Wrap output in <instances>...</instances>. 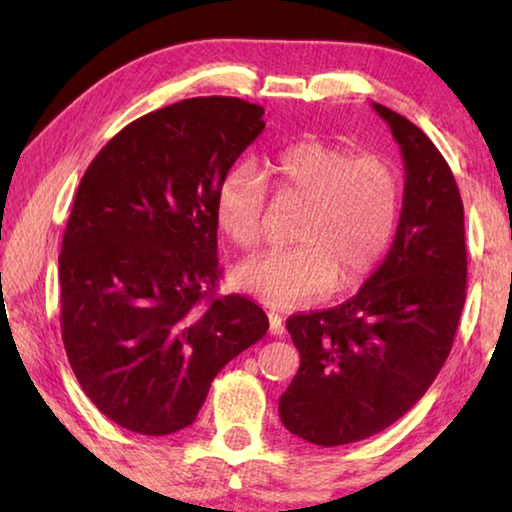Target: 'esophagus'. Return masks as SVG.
<instances>
[{"mask_svg": "<svg viewBox=\"0 0 512 512\" xmlns=\"http://www.w3.org/2000/svg\"><path fill=\"white\" fill-rule=\"evenodd\" d=\"M268 329H271L273 336H282L284 334V323H282V316L277 314V311H268Z\"/></svg>", "mask_w": 512, "mask_h": 512, "instance_id": "esophagus-1", "label": "esophagus"}]
</instances>
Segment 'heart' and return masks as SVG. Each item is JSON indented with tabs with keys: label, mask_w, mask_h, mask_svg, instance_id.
I'll return each mask as SVG.
<instances>
[{
	"label": "heart",
	"mask_w": 512,
	"mask_h": 512,
	"mask_svg": "<svg viewBox=\"0 0 512 512\" xmlns=\"http://www.w3.org/2000/svg\"><path fill=\"white\" fill-rule=\"evenodd\" d=\"M282 198L302 201L296 246L268 250L235 271L239 289L271 307H300L361 282L384 257L402 207L400 173L375 153L352 155L323 140L284 146L264 162ZM264 178L248 167L225 173L214 219L232 244L250 250L264 239Z\"/></svg>",
	"instance_id": "obj_1"
}]
</instances>
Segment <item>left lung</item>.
I'll return each instance as SVG.
<instances>
[{"label":"left lung","mask_w":512,"mask_h":512,"mask_svg":"<svg viewBox=\"0 0 512 512\" xmlns=\"http://www.w3.org/2000/svg\"><path fill=\"white\" fill-rule=\"evenodd\" d=\"M372 108L391 126L406 171L393 246L357 296L287 320L300 368L280 397V420L323 447L357 443L400 420L438 377L465 305L454 173L413 121L381 103Z\"/></svg>","instance_id":"left-lung-1"}]
</instances>
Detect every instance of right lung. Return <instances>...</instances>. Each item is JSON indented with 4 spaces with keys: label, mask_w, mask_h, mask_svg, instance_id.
<instances>
[{
    "label": "right lung",
    "mask_w": 512,
    "mask_h": 512,
    "mask_svg": "<svg viewBox=\"0 0 512 512\" xmlns=\"http://www.w3.org/2000/svg\"><path fill=\"white\" fill-rule=\"evenodd\" d=\"M264 108L196 97L149 112L103 146L69 214L60 329L92 404L128 431L189 427L225 363L268 318L244 296H216L214 196L264 131Z\"/></svg>",
    "instance_id": "add662e5"
}]
</instances>
